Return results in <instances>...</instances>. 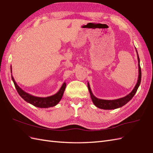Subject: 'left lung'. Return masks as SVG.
I'll return each mask as SVG.
<instances>
[{"label":"left lung","instance_id":"left-lung-1","mask_svg":"<svg viewBox=\"0 0 153 153\" xmlns=\"http://www.w3.org/2000/svg\"><path fill=\"white\" fill-rule=\"evenodd\" d=\"M135 49H136V48H135ZM137 58H138V77L137 82L136 85H135L134 88L131 91V93L125 96V97L118 99H114V100H105V99H98L95 96H94V95L92 94V91H91L90 89L89 82H88V88L90 94L91 101H92L93 103L94 104V105L96 107L101 109H103V110H114V109L119 108L124 106L126 104H127L130 100L133 97V96L137 92L140 85L141 77H142L141 68H140V58H139L137 51Z\"/></svg>","mask_w":153,"mask_h":153}]
</instances>
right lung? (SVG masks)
Wrapping results in <instances>:
<instances>
[{"label": "right lung", "mask_w": 153, "mask_h": 153, "mask_svg": "<svg viewBox=\"0 0 153 153\" xmlns=\"http://www.w3.org/2000/svg\"><path fill=\"white\" fill-rule=\"evenodd\" d=\"M11 72L12 73L11 66ZM11 78H12L13 81L14 82L15 88L17 91H18V93L20 95V97L22 98L24 101L27 102L28 103L31 104L32 105L36 107L41 108H48L53 107V106H55L56 105H57L63 97V95L67 85L65 82H63L62 87H61L59 91L56 94L49 96V97H36V96H34L31 94L25 92V91H24L18 85L16 84V82H15L14 78L12 75H11Z\"/></svg>", "instance_id": "obj_1"}]
</instances>
